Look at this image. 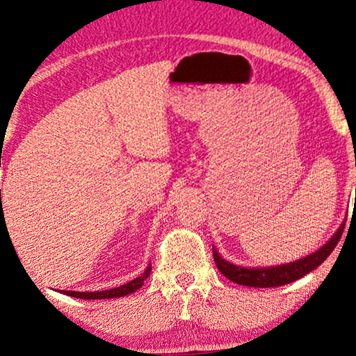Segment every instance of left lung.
Wrapping results in <instances>:
<instances>
[{
  "mask_svg": "<svg viewBox=\"0 0 356 356\" xmlns=\"http://www.w3.org/2000/svg\"><path fill=\"white\" fill-rule=\"evenodd\" d=\"M343 227L346 222H342V226L337 229V232L332 235L330 242L323 245L318 251L305 256L302 259H298L291 262V264H283L277 267H266V269H247V267H240L231 264L226 259H222L218 254L216 250H213V258H215L216 267L220 269L227 280L238 285L245 286H253V288H275L283 286L286 283H291L294 280H299L300 277L307 275L309 272L316 269L321 262L326 261L327 256L331 254V251L336 248L339 240L342 237Z\"/></svg>",
  "mask_w": 356,
  "mask_h": 356,
  "instance_id": "1",
  "label": "left lung"
}]
</instances>
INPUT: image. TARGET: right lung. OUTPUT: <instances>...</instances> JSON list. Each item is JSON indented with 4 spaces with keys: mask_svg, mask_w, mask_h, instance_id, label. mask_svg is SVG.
Here are the masks:
<instances>
[{
    "mask_svg": "<svg viewBox=\"0 0 356 356\" xmlns=\"http://www.w3.org/2000/svg\"><path fill=\"white\" fill-rule=\"evenodd\" d=\"M152 270L151 264L146 267V270L143 272V275L136 277L135 280L125 283L122 286L113 288V289H106V291H92V293H78V291H65V294H68L71 298H79V299H111V298H122L127 296V294L136 291L143 286V282L149 277V273Z\"/></svg>",
    "mask_w": 356,
    "mask_h": 356,
    "instance_id": "right-lung-1",
    "label": "right lung"
}]
</instances>
